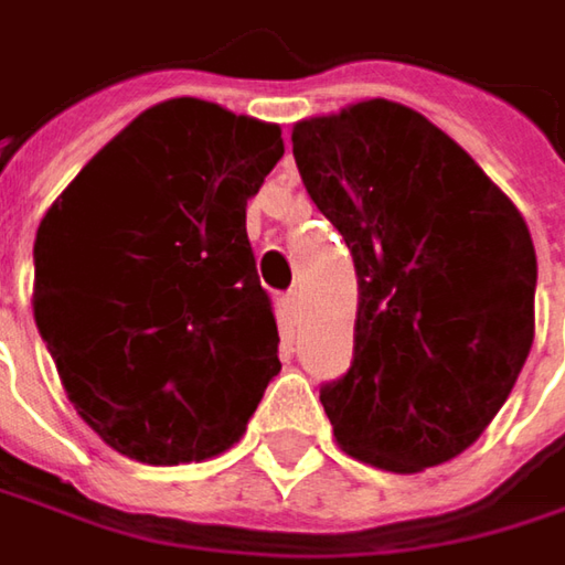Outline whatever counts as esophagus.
I'll list each match as a JSON object with an SVG mask.
<instances>
[{"instance_id":"34e87169","label":"esophagus","mask_w":565,"mask_h":565,"mask_svg":"<svg viewBox=\"0 0 565 565\" xmlns=\"http://www.w3.org/2000/svg\"><path fill=\"white\" fill-rule=\"evenodd\" d=\"M281 312L287 322H294L297 319V307H300V297H297V290H287V294H281Z\"/></svg>"}]
</instances>
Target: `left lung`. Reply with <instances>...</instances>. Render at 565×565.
<instances>
[{
  "mask_svg": "<svg viewBox=\"0 0 565 565\" xmlns=\"http://www.w3.org/2000/svg\"><path fill=\"white\" fill-rule=\"evenodd\" d=\"M309 199L356 268L354 360L319 388L338 446L395 475L465 452L534 341L525 217L417 110L363 100L294 126Z\"/></svg>",
  "mask_w": 565,
  "mask_h": 565,
  "instance_id": "left-lung-1",
  "label": "left lung"
}]
</instances>
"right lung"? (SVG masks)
<instances>
[{"instance_id":"right-lung-1","label":"right lung","mask_w":565,"mask_h":565,"mask_svg":"<svg viewBox=\"0 0 565 565\" xmlns=\"http://www.w3.org/2000/svg\"><path fill=\"white\" fill-rule=\"evenodd\" d=\"M281 154L278 126L177 97L129 122L40 221V338L116 452H224L281 373L246 236V202Z\"/></svg>"}]
</instances>
